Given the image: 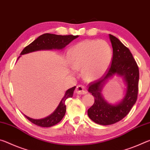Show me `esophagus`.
<instances>
[{
	"label": "esophagus",
	"mask_w": 150,
	"mask_h": 150,
	"mask_svg": "<svg viewBox=\"0 0 150 150\" xmlns=\"http://www.w3.org/2000/svg\"><path fill=\"white\" fill-rule=\"evenodd\" d=\"M76 92L78 94H85L88 92L85 86L82 85H78L76 86Z\"/></svg>",
	"instance_id": "esophagus-1"
}]
</instances>
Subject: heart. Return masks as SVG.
<instances>
[{
    "instance_id": "b5f03b06",
    "label": "heart",
    "mask_w": 150,
    "mask_h": 150,
    "mask_svg": "<svg viewBox=\"0 0 150 150\" xmlns=\"http://www.w3.org/2000/svg\"><path fill=\"white\" fill-rule=\"evenodd\" d=\"M68 56L74 69H82L85 79L93 80L102 77L108 70L112 50L104 40H86L71 48Z\"/></svg>"
}]
</instances>
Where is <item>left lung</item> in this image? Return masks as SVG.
I'll use <instances>...</instances> for the list:
<instances>
[{"mask_svg":"<svg viewBox=\"0 0 150 150\" xmlns=\"http://www.w3.org/2000/svg\"><path fill=\"white\" fill-rule=\"evenodd\" d=\"M113 48L111 66L106 74L89 84L88 92L94 97V104L88 110V115L95 123L103 126L120 121L135 104L138 93L139 69L132 53L116 36L109 34ZM114 75L123 78L127 86L123 99L116 105L109 104L103 97L101 92L105 83Z\"/></svg>","mask_w":150,"mask_h":150,"instance_id":"1","label":"left lung"}]
</instances>
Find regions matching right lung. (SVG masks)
Returning <instances> with one entry per match:
<instances>
[{
  "instance_id": "right-lung-1",
  "label": "right lung",
  "mask_w": 150,
  "mask_h": 150,
  "mask_svg": "<svg viewBox=\"0 0 150 150\" xmlns=\"http://www.w3.org/2000/svg\"><path fill=\"white\" fill-rule=\"evenodd\" d=\"M78 37V36H62L49 33L44 34L38 37L35 40H34L28 46H26L21 52V55L38 50H52V49L62 50L66 45H68L73 40ZM75 88L76 86H74L66 90L64 96L58 107L56 108L54 112L52 114H51L50 116L46 117L45 118L38 120L31 118L30 117L26 116V115H24V116L32 123L37 125L38 126L48 127L54 126L58 122H60L64 116L66 111L65 101L67 98L72 97L74 90H75Z\"/></svg>"
}]
</instances>
